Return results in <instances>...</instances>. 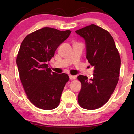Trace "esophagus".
Segmentation results:
<instances>
[{
  "label": "esophagus",
  "mask_w": 134,
  "mask_h": 134,
  "mask_svg": "<svg viewBox=\"0 0 134 134\" xmlns=\"http://www.w3.org/2000/svg\"><path fill=\"white\" fill-rule=\"evenodd\" d=\"M76 76H72V75H71V74H70L69 75V78L70 80H73V79H76Z\"/></svg>",
  "instance_id": "34e87169"
}]
</instances>
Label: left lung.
<instances>
[{
  "label": "left lung",
  "mask_w": 134,
  "mask_h": 134,
  "mask_svg": "<svg viewBox=\"0 0 134 134\" xmlns=\"http://www.w3.org/2000/svg\"><path fill=\"white\" fill-rule=\"evenodd\" d=\"M76 32L85 40L86 58L94 67L93 79L77 77L81 84L78 103L86 109H96L107 102L116 88L121 57L113 37L105 29L92 24Z\"/></svg>",
  "instance_id": "obj_1"
}]
</instances>
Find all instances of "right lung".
Masks as SVG:
<instances>
[{
	"instance_id": "obj_1",
	"label": "right lung",
	"mask_w": 134,
	"mask_h": 134,
	"mask_svg": "<svg viewBox=\"0 0 134 134\" xmlns=\"http://www.w3.org/2000/svg\"><path fill=\"white\" fill-rule=\"evenodd\" d=\"M71 32L47 27L38 29L24 38L18 51L16 64L25 92L29 100L41 109L57 107L69 80L67 74L52 72L47 63Z\"/></svg>"
}]
</instances>
